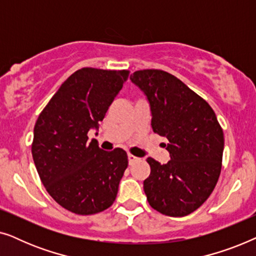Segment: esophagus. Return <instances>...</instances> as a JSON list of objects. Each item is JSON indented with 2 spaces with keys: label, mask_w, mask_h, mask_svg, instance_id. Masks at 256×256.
Instances as JSON below:
<instances>
[{
  "label": "esophagus",
  "mask_w": 256,
  "mask_h": 256,
  "mask_svg": "<svg viewBox=\"0 0 256 256\" xmlns=\"http://www.w3.org/2000/svg\"><path fill=\"white\" fill-rule=\"evenodd\" d=\"M138 160V157H135L134 155H132V154H128V162H129V164H130V166H132V164H134Z\"/></svg>",
  "instance_id": "obj_1"
}]
</instances>
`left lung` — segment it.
<instances>
[{
    "mask_svg": "<svg viewBox=\"0 0 256 256\" xmlns=\"http://www.w3.org/2000/svg\"><path fill=\"white\" fill-rule=\"evenodd\" d=\"M130 80L146 96L152 130L168 138L171 160L146 158L150 174L143 182L146 200L170 216L196 211L212 194L220 176L224 132L206 101L162 70H141Z\"/></svg>",
    "mask_w": 256,
    "mask_h": 256,
    "instance_id": "obj_1",
    "label": "left lung"
}]
</instances>
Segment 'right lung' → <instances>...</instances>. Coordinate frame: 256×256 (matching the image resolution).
<instances>
[{
  "instance_id": "add662e5",
  "label": "right lung",
  "mask_w": 256,
  "mask_h": 256,
  "mask_svg": "<svg viewBox=\"0 0 256 256\" xmlns=\"http://www.w3.org/2000/svg\"><path fill=\"white\" fill-rule=\"evenodd\" d=\"M129 71L84 68L68 76L34 129V162L48 194L76 214L102 212L116 198L128 166L124 149L104 152L88 130L99 128Z\"/></svg>"
}]
</instances>
